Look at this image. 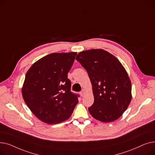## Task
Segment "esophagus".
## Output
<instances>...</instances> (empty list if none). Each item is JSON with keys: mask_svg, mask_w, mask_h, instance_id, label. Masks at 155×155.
Here are the masks:
<instances>
[{"mask_svg": "<svg viewBox=\"0 0 155 155\" xmlns=\"http://www.w3.org/2000/svg\"><path fill=\"white\" fill-rule=\"evenodd\" d=\"M80 95H81V96L82 97H84V95H85V90H82V91L80 92Z\"/></svg>", "mask_w": 155, "mask_h": 155, "instance_id": "esophagus-1", "label": "esophagus"}]
</instances>
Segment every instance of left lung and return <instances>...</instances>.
<instances>
[{"label": "left lung", "mask_w": 155, "mask_h": 155, "mask_svg": "<svg viewBox=\"0 0 155 155\" xmlns=\"http://www.w3.org/2000/svg\"><path fill=\"white\" fill-rule=\"evenodd\" d=\"M76 60L87 70L91 81L94 102L88 111L104 123L117 119L131 101V83L120 62L103 50L79 53Z\"/></svg>", "instance_id": "1"}]
</instances>
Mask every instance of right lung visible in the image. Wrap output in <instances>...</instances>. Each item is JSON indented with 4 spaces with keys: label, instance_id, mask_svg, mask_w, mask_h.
Listing matches in <instances>:
<instances>
[{
    "label": "right lung",
    "instance_id": "add662e5",
    "mask_svg": "<svg viewBox=\"0 0 155 155\" xmlns=\"http://www.w3.org/2000/svg\"><path fill=\"white\" fill-rule=\"evenodd\" d=\"M77 53H51L32 65L24 80L22 94L31 112L41 121L56 124L68 119L78 102L71 92L68 73Z\"/></svg>",
    "mask_w": 155,
    "mask_h": 155
}]
</instances>
